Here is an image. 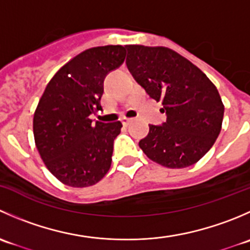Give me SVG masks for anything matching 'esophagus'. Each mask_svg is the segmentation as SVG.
<instances>
[{
	"instance_id": "34e87169",
	"label": "esophagus",
	"mask_w": 250,
	"mask_h": 250,
	"mask_svg": "<svg viewBox=\"0 0 250 250\" xmlns=\"http://www.w3.org/2000/svg\"><path fill=\"white\" fill-rule=\"evenodd\" d=\"M132 118H128V117H122V122H123V125H129L130 122H132Z\"/></svg>"
}]
</instances>
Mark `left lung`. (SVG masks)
Wrapping results in <instances>:
<instances>
[{"mask_svg":"<svg viewBox=\"0 0 250 250\" xmlns=\"http://www.w3.org/2000/svg\"><path fill=\"white\" fill-rule=\"evenodd\" d=\"M128 70L150 98L162 102L167 120L150 125L139 146L153 162L168 168L195 165L221 130L224 105L215 85L197 66L166 47L130 44Z\"/></svg>","mask_w":250,"mask_h":250,"instance_id":"1","label":"left lung"}]
</instances>
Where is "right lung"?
Instances as JSON below:
<instances>
[{"mask_svg":"<svg viewBox=\"0 0 250 250\" xmlns=\"http://www.w3.org/2000/svg\"><path fill=\"white\" fill-rule=\"evenodd\" d=\"M125 58L123 46L84 50L53 76L40 99L35 143L48 170L65 185H94L110 169L122 123H93L89 116L103 109L105 77Z\"/></svg>","mask_w":250,"mask_h":250,"instance_id":"obj_1","label":"right lung"}]
</instances>
